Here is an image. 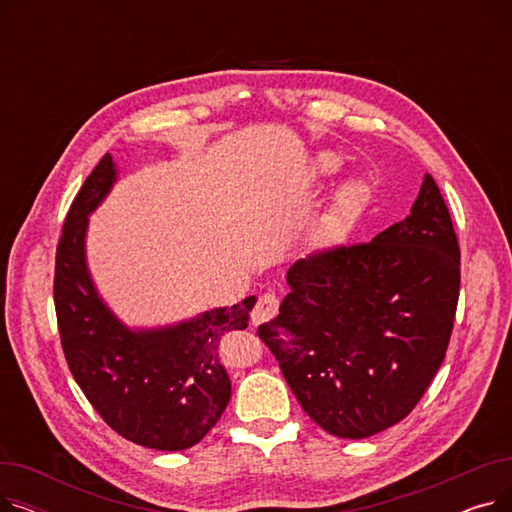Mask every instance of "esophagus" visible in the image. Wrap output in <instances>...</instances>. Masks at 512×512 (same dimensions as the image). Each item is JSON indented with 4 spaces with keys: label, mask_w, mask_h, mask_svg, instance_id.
I'll return each instance as SVG.
<instances>
[{
    "label": "esophagus",
    "mask_w": 512,
    "mask_h": 512,
    "mask_svg": "<svg viewBox=\"0 0 512 512\" xmlns=\"http://www.w3.org/2000/svg\"><path fill=\"white\" fill-rule=\"evenodd\" d=\"M280 307V299L276 297L274 292H265L257 299L253 311H251V324L259 326L263 321H267L270 317H274L278 313Z\"/></svg>",
    "instance_id": "1"
}]
</instances>
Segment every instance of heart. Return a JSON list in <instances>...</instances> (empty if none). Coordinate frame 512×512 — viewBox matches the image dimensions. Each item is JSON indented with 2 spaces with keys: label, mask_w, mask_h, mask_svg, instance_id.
<instances>
[{
  "label": "heart",
  "mask_w": 512,
  "mask_h": 512,
  "mask_svg": "<svg viewBox=\"0 0 512 512\" xmlns=\"http://www.w3.org/2000/svg\"><path fill=\"white\" fill-rule=\"evenodd\" d=\"M367 199V186L361 182V180H353L348 182L340 195H338V201H336V209H334V218L338 222H346L351 220L353 215L361 209V205L365 203Z\"/></svg>",
  "instance_id": "1"
}]
</instances>
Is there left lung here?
<instances>
[{"label": "left lung", "instance_id": "8db88e82", "mask_svg": "<svg viewBox=\"0 0 512 512\" xmlns=\"http://www.w3.org/2000/svg\"><path fill=\"white\" fill-rule=\"evenodd\" d=\"M459 265L450 213L425 174L405 220L290 267L280 315L257 334L321 429L361 440L413 411L446 355Z\"/></svg>", "mask_w": 512, "mask_h": 512}]
</instances>
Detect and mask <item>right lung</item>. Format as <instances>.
Masks as SVG:
<instances>
[{
    "mask_svg": "<svg viewBox=\"0 0 512 512\" xmlns=\"http://www.w3.org/2000/svg\"><path fill=\"white\" fill-rule=\"evenodd\" d=\"M118 164L101 157L76 195L56 255L62 348L76 384L122 438L153 450H184L205 438L230 400L220 342L249 326L257 297L166 326H126L99 294L87 261L91 213L112 193Z\"/></svg>",
    "mask_w": 512,
    "mask_h": 512,
    "instance_id": "add662e5",
    "label": "right lung"
}]
</instances>
